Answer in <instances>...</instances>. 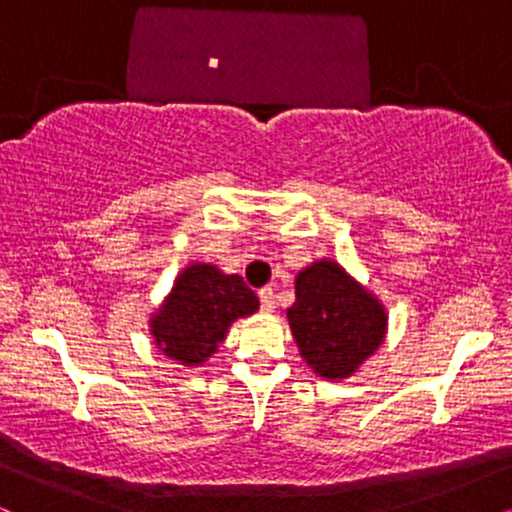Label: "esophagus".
Returning a JSON list of instances; mask_svg holds the SVG:
<instances>
[{
	"instance_id": "obj_1",
	"label": "esophagus",
	"mask_w": 512,
	"mask_h": 512,
	"mask_svg": "<svg viewBox=\"0 0 512 512\" xmlns=\"http://www.w3.org/2000/svg\"><path fill=\"white\" fill-rule=\"evenodd\" d=\"M260 308L264 310V313H272V310L276 308L274 289H269V286H264V289H260Z\"/></svg>"
}]
</instances>
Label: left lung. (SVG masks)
Returning a JSON list of instances; mask_svg holds the SVG:
<instances>
[{
	"label": "left lung",
	"instance_id": "8db88e82",
	"mask_svg": "<svg viewBox=\"0 0 512 512\" xmlns=\"http://www.w3.org/2000/svg\"><path fill=\"white\" fill-rule=\"evenodd\" d=\"M286 315L303 361L330 380L356 373L387 327L378 298L332 260L313 262L296 276V303Z\"/></svg>",
	"mask_w": 512,
	"mask_h": 512
}]
</instances>
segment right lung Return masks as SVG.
Masks as SVG:
<instances>
[{"mask_svg": "<svg viewBox=\"0 0 512 512\" xmlns=\"http://www.w3.org/2000/svg\"><path fill=\"white\" fill-rule=\"evenodd\" d=\"M257 305L243 276L223 274L214 264H190L151 317V334L173 361L197 366L219 349L231 322L252 315Z\"/></svg>", "mask_w": 512, "mask_h": 512, "instance_id": "right-lung-1", "label": "right lung"}]
</instances>
